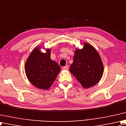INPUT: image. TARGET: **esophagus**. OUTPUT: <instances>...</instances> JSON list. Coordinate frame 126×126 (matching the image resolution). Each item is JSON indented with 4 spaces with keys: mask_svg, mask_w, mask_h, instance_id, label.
I'll use <instances>...</instances> for the list:
<instances>
[{
    "mask_svg": "<svg viewBox=\"0 0 126 126\" xmlns=\"http://www.w3.org/2000/svg\"><path fill=\"white\" fill-rule=\"evenodd\" d=\"M68 66L67 65H66V66H65L63 67V70H67V69H68Z\"/></svg>",
    "mask_w": 126,
    "mask_h": 126,
    "instance_id": "34e87169",
    "label": "esophagus"
}]
</instances>
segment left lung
<instances>
[{"instance_id": "obj_1", "label": "left lung", "mask_w": 126, "mask_h": 126, "mask_svg": "<svg viewBox=\"0 0 126 126\" xmlns=\"http://www.w3.org/2000/svg\"><path fill=\"white\" fill-rule=\"evenodd\" d=\"M70 71L84 88H90L101 79L103 65L95 49L84 43L83 48L76 50Z\"/></svg>"}]
</instances>
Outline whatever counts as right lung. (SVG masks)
Listing matches in <instances>:
<instances>
[{
  "mask_svg": "<svg viewBox=\"0 0 126 126\" xmlns=\"http://www.w3.org/2000/svg\"><path fill=\"white\" fill-rule=\"evenodd\" d=\"M42 53L39 47L30 54L25 65V73L32 84L40 89L47 90L60 71V67L50 59V49Z\"/></svg>",
  "mask_w": 126,
  "mask_h": 126,
  "instance_id": "right-lung-1",
  "label": "right lung"
}]
</instances>
